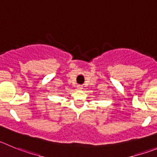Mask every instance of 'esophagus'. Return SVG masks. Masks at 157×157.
Listing matches in <instances>:
<instances>
[{
	"instance_id": "34e87169",
	"label": "esophagus",
	"mask_w": 157,
	"mask_h": 157,
	"mask_svg": "<svg viewBox=\"0 0 157 157\" xmlns=\"http://www.w3.org/2000/svg\"><path fill=\"white\" fill-rule=\"evenodd\" d=\"M77 89L78 90H81V89H83V87H82L81 85H77Z\"/></svg>"
}]
</instances>
